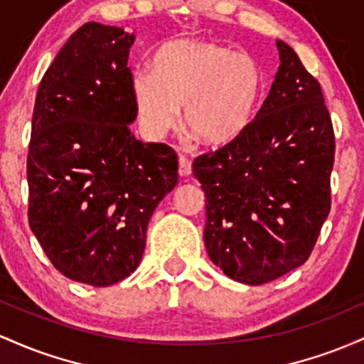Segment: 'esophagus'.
Listing matches in <instances>:
<instances>
[{
  "label": "esophagus",
  "instance_id": "34e87169",
  "mask_svg": "<svg viewBox=\"0 0 364 364\" xmlns=\"http://www.w3.org/2000/svg\"><path fill=\"white\" fill-rule=\"evenodd\" d=\"M193 173V163L187 160L186 156L178 158V175L181 177H189Z\"/></svg>",
  "mask_w": 364,
  "mask_h": 364
}]
</instances>
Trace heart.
<instances>
[{"label": "heart", "mask_w": 364, "mask_h": 364, "mask_svg": "<svg viewBox=\"0 0 364 364\" xmlns=\"http://www.w3.org/2000/svg\"><path fill=\"white\" fill-rule=\"evenodd\" d=\"M261 65L215 41L168 43L153 58V72L132 75L134 106L142 129L160 137L175 129L183 108V130L204 146L232 142L251 125L263 97Z\"/></svg>", "instance_id": "obj_1"}]
</instances>
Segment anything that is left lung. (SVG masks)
<instances>
[{
	"instance_id": "8db88e82",
	"label": "left lung",
	"mask_w": 364,
	"mask_h": 364,
	"mask_svg": "<svg viewBox=\"0 0 364 364\" xmlns=\"http://www.w3.org/2000/svg\"><path fill=\"white\" fill-rule=\"evenodd\" d=\"M277 48L279 72L251 125L193 163L206 194L208 256L249 285L304 264L332 204L336 136L321 85L289 44Z\"/></svg>"
}]
</instances>
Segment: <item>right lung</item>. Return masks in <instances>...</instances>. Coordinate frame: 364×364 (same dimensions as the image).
Here are the masks:
<instances>
[{
  "label": "right lung",
  "instance_id": "add662e5",
  "mask_svg": "<svg viewBox=\"0 0 364 364\" xmlns=\"http://www.w3.org/2000/svg\"><path fill=\"white\" fill-rule=\"evenodd\" d=\"M134 39L84 23L44 73L32 115L28 225L56 270L94 287L136 270L151 215L178 182L177 153L129 129Z\"/></svg>",
  "mask_w": 364,
  "mask_h": 364
}]
</instances>
